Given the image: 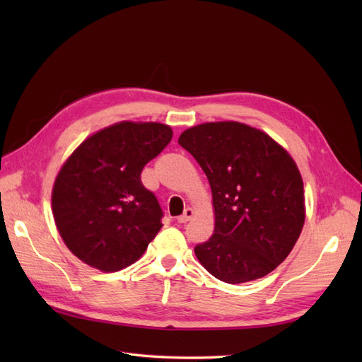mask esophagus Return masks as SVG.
<instances>
[{"label":"esophagus","instance_id":"esophagus-1","mask_svg":"<svg viewBox=\"0 0 362 362\" xmlns=\"http://www.w3.org/2000/svg\"><path fill=\"white\" fill-rule=\"evenodd\" d=\"M193 214H194V211L192 210L190 206H187V208H185V210H184V213H182V214L178 217V222H180V223H185V222H189L190 218L193 217Z\"/></svg>","mask_w":362,"mask_h":362}]
</instances>
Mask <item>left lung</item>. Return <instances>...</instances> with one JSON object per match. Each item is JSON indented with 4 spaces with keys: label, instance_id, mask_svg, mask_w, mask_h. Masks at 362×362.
Returning a JSON list of instances; mask_svg holds the SVG:
<instances>
[{
    "label": "left lung",
    "instance_id": "8db88e82",
    "mask_svg": "<svg viewBox=\"0 0 362 362\" xmlns=\"http://www.w3.org/2000/svg\"><path fill=\"white\" fill-rule=\"evenodd\" d=\"M178 144L199 163L213 194L214 233L194 247L196 258L228 284L269 275L305 223L298 164L264 131L235 120L192 127Z\"/></svg>",
    "mask_w": 362,
    "mask_h": 362
}]
</instances>
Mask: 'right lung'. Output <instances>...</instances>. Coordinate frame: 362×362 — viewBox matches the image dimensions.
<instances>
[{"label":"right lung","instance_id":"obj_1","mask_svg":"<svg viewBox=\"0 0 362 362\" xmlns=\"http://www.w3.org/2000/svg\"><path fill=\"white\" fill-rule=\"evenodd\" d=\"M172 134L160 122L122 120L87 137L63 163L52 185V216L76 258L112 273L145 254L163 211L140 173Z\"/></svg>","mask_w":362,"mask_h":362}]
</instances>
